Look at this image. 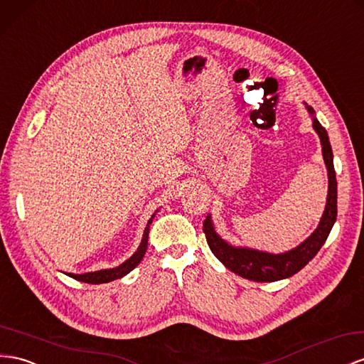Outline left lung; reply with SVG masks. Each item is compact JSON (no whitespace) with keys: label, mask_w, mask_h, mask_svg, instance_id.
Wrapping results in <instances>:
<instances>
[{"label":"left lung","mask_w":364,"mask_h":364,"mask_svg":"<svg viewBox=\"0 0 364 364\" xmlns=\"http://www.w3.org/2000/svg\"><path fill=\"white\" fill-rule=\"evenodd\" d=\"M308 112L312 114V127L317 132L320 142L323 159H325L328 168V200L325 206V213L321 215L317 230L314 231L309 237L301 242L297 248L282 254L263 252L252 248L232 247V245L225 242L220 235L215 232L214 225L211 222V215H206L203 222V232L208 247L213 254L218 257L225 267L232 271L237 276L248 279L252 282H277L288 279L294 274L299 272L301 268L306 267L309 260L316 257V254L326 242L328 235L336 223L337 219V179L336 170H333V154L331 149V142L326 130L323 129L321 124L314 116L316 112L312 107L306 105Z\"/></svg>","instance_id":"8db88e82"}]
</instances>
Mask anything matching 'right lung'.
<instances>
[{"mask_svg": "<svg viewBox=\"0 0 364 364\" xmlns=\"http://www.w3.org/2000/svg\"><path fill=\"white\" fill-rule=\"evenodd\" d=\"M158 213V211H156ZM156 213L151 215V219L149 220V223H146V227L144 230V235H142V242L139 245V248H137V251L132 255V257L129 260H125L122 264H119V267L116 268H112V269H101V271H95V272H85V274H68V276L80 280V282H84V283H93V284H97V283H109V282H113L116 279H121L124 276H127L132 269H134L137 264L141 263V260L144 259V254L146 251V243H149V232H150V225L154 219Z\"/></svg>", "mask_w": 364, "mask_h": 364, "instance_id": "add662e5", "label": "right lung"}]
</instances>
